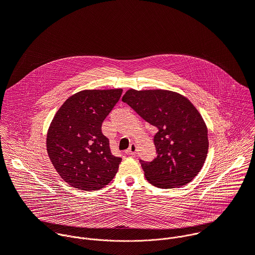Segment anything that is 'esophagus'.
I'll use <instances>...</instances> for the list:
<instances>
[{"instance_id":"1","label":"esophagus","mask_w":255,"mask_h":255,"mask_svg":"<svg viewBox=\"0 0 255 255\" xmlns=\"http://www.w3.org/2000/svg\"><path fill=\"white\" fill-rule=\"evenodd\" d=\"M126 152H127V154H129V155H135L136 152H137V146H136V144L132 143V144L130 145V147L127 149Z\"/></svg>"}]
</instances>
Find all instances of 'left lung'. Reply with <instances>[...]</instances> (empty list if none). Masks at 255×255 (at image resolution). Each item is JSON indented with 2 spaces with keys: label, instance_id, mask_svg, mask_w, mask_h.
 <instances>
[{
  "label": "left lung",
  "instance_id": "1",
  "mask_svg": "<svg viewBox=\"0 0 255 255\" xmlns=\"http://www.w3.org/2000/svg\"><path fill=\"white\" fill-rule=\"evenodd\" d=\"M145 121L155 126L156 157L140 159L149 183L159 189L186 186L202 169L209 149L207 126L184 96L165 90H128L122 98Z\"/></svg>",
  "mask_w": 255,
  "mask_h": 255
}]
</instances>
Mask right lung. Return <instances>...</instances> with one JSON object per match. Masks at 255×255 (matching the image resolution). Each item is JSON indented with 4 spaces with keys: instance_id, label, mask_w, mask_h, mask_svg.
<instances>
[{
    "instance_id": "right-lung-1",
    "label": "right lung",
    "mask_w": 255,
    "mask_h": 255,
    "mask_svg": "<svg viewBox=\"0 0 255 255\" xmlns=\"http://www.w3.org/2000/svg\"><path fill=\"white\" fill-rule=\"evenodd\" d=\"M123 90H85L69 97L56 112L47 132L48 156L61 178L91 192L114 178L122 160L112 154L102 123Z\"/></svg>"
}]
</instances>
